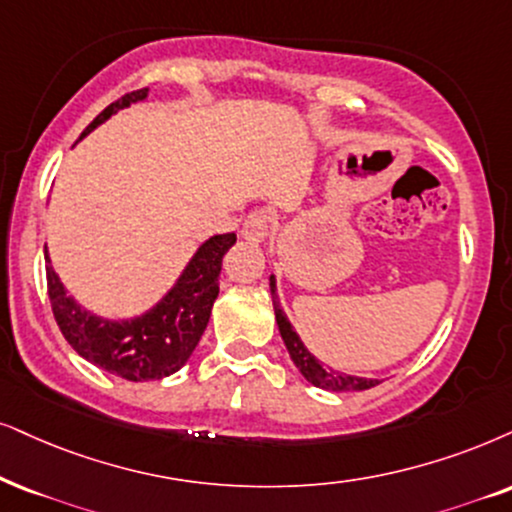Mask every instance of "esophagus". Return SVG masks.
Returning <instances> with one entry per match:
<instances>
[{
    "instance_id": "obj_1",
    "label": "esophagus",
    "mask_w": 512,
    "mask_h": 512,
    "mask_svg": "<svg viewBox=\"0 0 512 512\" xmlns=\"http://www.w3.org/2000/svg\"><path fill=\"white\" fill-rule=\"evenodd\" d=\"M269 222H271V219H269L267 212H262V210L250 212V215L245 217V222H243L241 236L250 243H262L269 234Z\"/></svg>"
}]
</instances>
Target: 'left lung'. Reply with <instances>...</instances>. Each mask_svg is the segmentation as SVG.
<instances>
[{
	"label": "left lung",
	"instance_id": "obj_1",
	"mask_svg": "<svg viewBox=\"0 0 512 512\" xmlns=\"http://www.w3.org/2000/svg\"><path fill=\"white\" fill-rule=\"evenodd\" d=\"M269 288H271V297H274V312H276V323H278V333H281L283 342H286V349L293 359V364L297 366V371L304 375L307 383H312L314 387H321V390H331V392H352V390H368V387H375L380 380L375 378H361V375H347L340 371H333V368L323 366L319 359L304 347V342L300 340V335L295 333L293 323L288 321V316L283 314L281 304H278V295H276V278H269Z\"/></svg>",
	"mask_w": 512,
	"mask_h": 512
}]
</instances>
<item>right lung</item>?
I'll list each match as a JSON object with an SVG mask.
<instances>
[{"label":"right lung","instance_id":"add662e5","mask_svg":"<svg viewBox=\"0 0 512 512\" xmlns=\"http://www.w3.org/2000/svg\"><path fill=\"white\" fill-rule=\"evenodd\" d=\"M146 96L148 89H137L103 108L92 120V125L80 134V139L103 125L111 115L132 103L144 101ZM234 243L236 234L208 238L196 250V255L191 257L163 300L134 319L120 321L103 319L77 304L51 267V257L44 245L51 312H54L63 338L89 364L132 380V383L160 380L177 373L189 361L200 335L208 328L212 304L219 295L222 257Z\"/></svg>","mask_w":512,"mask_h":512}]
</instances>
